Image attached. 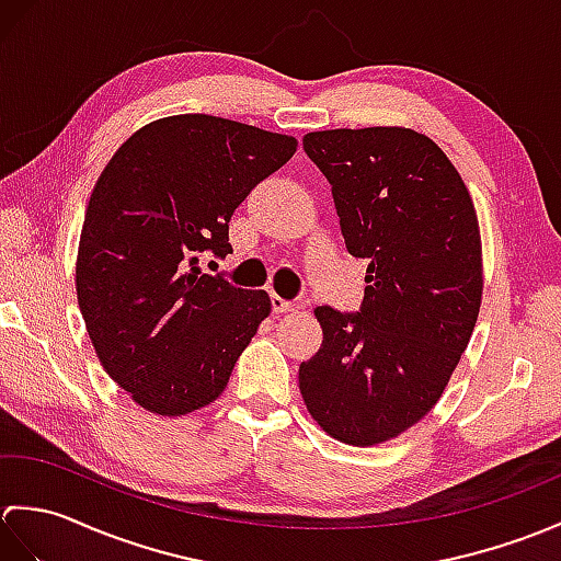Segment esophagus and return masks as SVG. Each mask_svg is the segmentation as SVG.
Instances as JSON below:
<instances>
[{
  "mask_svg": "<svg viewBox=\"0 0 561 561\" xmlns=\"http://www.w3.org/2000/svg\"><path fill=\"white\" fill-rule=\"evenodd\" d=\"M270 301H272V311L274 313H287V311H291V308L296 306V304H291V301H287V299H282V296L279 294H270Z\"/></svg>",
  "mask_w": 561,
  "mask_h": 561,
  "instance_id": "obj_1",
  "label": "esophagus"
}]
</instances>
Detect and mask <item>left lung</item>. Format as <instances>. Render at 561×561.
<instances>
[{
	"instance_id": "obj_1",
	"label": "left lung",
	"mask_w": 561,
	"mask_h": 561,
	"mask_svg": "<svg viewBox=\"0 0 561 561\" xmlns=\"http://www.w3.org/2000/svg\"><path fill=\"white\" fill-rule=\"evenodd\" d=\"M304 151L368 267L359 311L316 308L323 344L301 362L299 388L332 438L374 446L434 408L468 347L482 301L478 214L456 165L414 129L308 133Z\"/></svg>"
}]
</instances>
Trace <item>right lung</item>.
Returning a JSON list of instances; mask_svg holds the SVG:
<instances>
[{
    "instance_id": "right-lung-1",
    "label": "right lung",
    "mask_w": 561,
    "mask_h": 561,
    "mask_svg": "<svg viewBox=\"0 0 561 561\" xmlns=\"http://www.w3.org/2000/svg\"><path fill=\"white\" fill-rule=\"evenodd\" d=\"M296 139L211 115L137 129L105 165L81 226L77 299L99 359L141 408L181 416L214 402L272 311L267 291L202 274L231 253L229 221Z\"/></svg>"
}]
</instances>
